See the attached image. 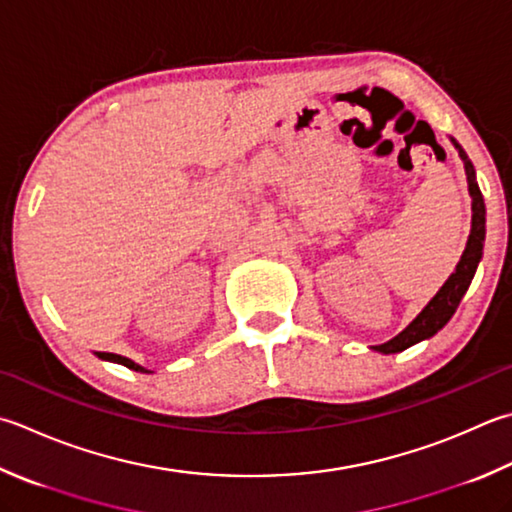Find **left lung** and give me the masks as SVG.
Returning a JSON list of instances; mask_svg holds the SVG:
<instances>
[{"label": "left lung", "mask_w": 512, "mask_h": 512, "mask_svg": "<svg viewBox=\"0 0 512 512\" xmlns=\"http://www.w3.org/2000/svg\"><path fill=\"white\" fill-rule=\"evenodd\" d=\"M455 147L459 149V156L464 160L466 167V176H468V189L472 196V229L468 236V245L464 249V256H461L459 265L455 269V274H450V278L443 285L437 296L423 307V312L414 318V321L403 330L399 336H394L392 341L383 343V345H374L376 352L383 354H394L406 350V347L419 343L423 339H430L435 336L443 325H446L452 314L457 312V307L461 303V298L468 292L472 276L477 272V265L481 260V252H484V240H486V205H484V196H481L477 178H475V167L468 160L466 151L459 147L455 142Z\"/></svg>", "instance_id": "1"}]
</instances>
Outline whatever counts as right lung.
Wrapping results in <instances>:
<instances>
[{
  "label": "right lung",
  "instance_id": "obj_1",
  "mask_svg": "<svg viewBox=\"0 0 512 512\" xmlns=\"http://www.w3.org/2000/svg\"><path fill=\"white\" fill-rule=\"evenodd\" d=\"M98 356H100V359H106V361H115V363H122V365H127V368L136 370V372H147V370H144V368H140L138 363H133L131 359H127V356L111 354V352H98Z\"/></svg>",
  "mask_w": 512,
  "mask_h": 512
}]
</instances>
